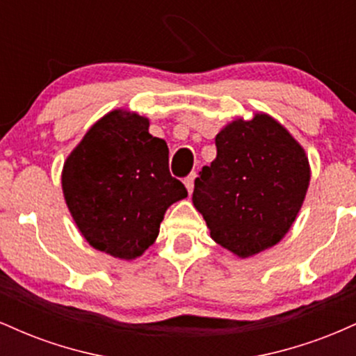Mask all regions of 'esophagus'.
<instances>
[{"label":"esophagus","instance_id":"1","mask_svg":"<svg viewBox=\"0 0 356 356\" xmlns=\"http://www.w3.org/2000/svg\"><path fill=\"white\" fill-rule=\"evenodd\" d=\"M194 179H195V174H191L189 177L184 179V186H186V189L189 194L192 192V189H194Z\"/></svg>","mask_w":356,"mask_h":356}]
</instances>
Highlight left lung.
I'll return each mask as SVG.
<instances>
[{
  "label": "left lung",
  "mask_w": 356,
  "mask_h": 356,
  "mask_svg": "<svg viewBox=\"0 0 356 356\" xmlns=\"http://www.w3.org/2000/svg\"><path fill=\"white\" fill-rule=\"evenodd\" d=\"M216 149L192 194L211 238L243 259L276 246L308 192L312 169L303 145L276 118L256 112L224 125Z\"/></svg>",
  "instance_id": "left-lung-1"
}]
</instances>
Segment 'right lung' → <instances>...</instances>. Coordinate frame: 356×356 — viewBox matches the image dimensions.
<instances>
[{"instance_id":"add662e5","label":"right lung","mask_w":356,"mask_h":356,"mask_svg":"<svg viewBox=\"0 0 356 356\" xmlns=\"http://www.w3.org/2000/svg\"><path fill=\"white\" fill-rule=\"evenodd\" d=\"M150 120L115 108L68 154L61 191L76 227L97 251L132 261L155 243L165 211L187 197L169 172V147Z\"/></svg>"}]
</instances>
